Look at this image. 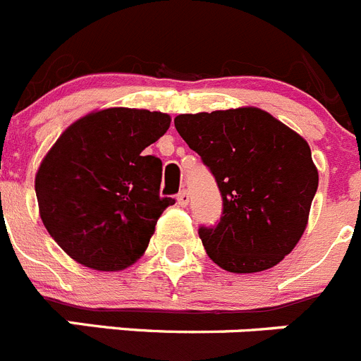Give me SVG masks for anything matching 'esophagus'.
Listing matches in <instances>:
<instances>
[{
	"label": "esophagus",
	"mask_w": 361,
	"mask_h": 361,
	"mask_svg": "<svg viewBox=\"0 0 361 361\" xmlns=\"http://www.w3.org/2000/svg\"><path fill=\"white\" fill-rule=\"evenodd\" d=\"M178 204L180 207H187L188 201H190V196H188V192L187 190H180V194H178Z\"/></svg>",
	"instance_id": "34e87169"
}]
</instances>
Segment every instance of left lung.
I'll return each instance as SVG.
<instances>
[{
  "label": "left lung",
  "instance_id": "obj_1",
  "mask_svg": "<svg viewBox=\"0 0 361 361\" xmlns=\"http://www.w3.org/2000/svg\"><path fill=\"white\" fill-rule=\"evenodd\" d=\"M174 126L221 190V221L200 228L208 257L235 274L279 264L305 233L317 192L308 142L252 106L183 114Z\"/></svg>",
  "mask_w": 361,
  "mask_h": 361
}]
</instances>
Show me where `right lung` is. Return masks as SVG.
<instances>
[{"label": "right lung", "instance_id": "1", "mask_svg": "<svg viewBox=\"0 0 361 361\" xmlns=\"http://www.w3.org/2000/svg\"><path fill=\"white\" fill-rule=\"evenodd\" d=\"M161 112L106 109L71 124L35 176L40 219L73 260L123 271L139 260L173 197L160 196L161 160L144 149L169 130Z\"/></svg>", "mask_w": 361, "mask_h": 361}]
</instances>
